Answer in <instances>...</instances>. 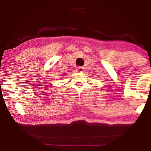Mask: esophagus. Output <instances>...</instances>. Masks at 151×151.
<instances>
[{
    "label": "esophagus",
    "mask_w": 151,
    "mask_h": 151,
    "mask_svg": "<svg viewBox=\"0 0 151 151\" xmlns=\"http://www.w3.org/2000/svg\"><path fill=\"white\" fill-rule=\"evenodd\" d=\"M78 72H80V73H83V71L85 70V68L83 67V66H80V67H78Z\"/></svg>",
    "instance_id": "1"
}]
</instances>
